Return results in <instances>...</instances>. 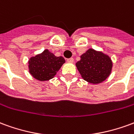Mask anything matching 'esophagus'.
Returning <instances> with one entry per match:
<instances>
[{
  "instance_id": "obj_1",
  "label": "esophagus",
  "mask_w": 134,
  "mask_h": 134,
  "mask_svg": "<svg viewBox=\"0 0 134 134\" xmlns=\"http://www.w3.org/2000/svg\"><path fill=\"white\" fill-rule=\"evenodd\" d=\"M67 61L68 62H70V63H72V62H74V59H73V58L67 59Z\"/></svg>"
}]
</instances>
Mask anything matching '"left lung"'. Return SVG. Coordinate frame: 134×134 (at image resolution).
<instances>
[{"mask_svg": "<svg viewBox=\"0 0 134 134\" xmlns=\"http://www.w3.org/2000/svg\"><path fill=\"white\" fill-rule=\"evenodd\" d=\"M76 67L83 80L89 83L99 84L111 74L113 62L109 56L102 52L89 49L80 56Z\"/></svg>", "mask_w": 134, "mask_h": 134, "instance_id": "left-lung-1", "label": "left lung"}]
</instances>
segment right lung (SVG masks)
<instances>
[{
	"label": "right lung",
	"mask_w": 134,
	"mask_h": 134,
	"mask_svg": "<svg viewBox=\"0 0 134 134\" xmlns=\"http://www.w3.org/2000/svg\"><path fill=\"white\" fill-rule=\"evenodd\" d=\"M64 63L65 59L62 57H56L48 49H45L41 54L29 58V72L36 80L47 81L56 75Z\"/></svg>",
	"instance_id": "1"
}]
</instances>
